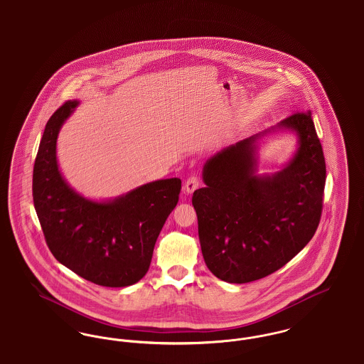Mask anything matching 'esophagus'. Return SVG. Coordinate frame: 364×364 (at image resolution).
Segmentation results:
<instances>
[{
	"mask_svg": "<svg viewBox=\"0 0 364 364\" xmlns=\"http://www.w3.org/2000/svg\"><path fill=\"white\" fill-rule=\"evenodd\" d=\"M199 184H200L199 178H198L196 176H191L190 178H188V180L186 181V184H184V191H186L187 193H192L193 191L199 187Z\"/></svg>",
	"mask_w": 364,
	"mask_h": 364,
	"instance_id": "34e87169",
	"label": "esophagus"
}]
</instances>
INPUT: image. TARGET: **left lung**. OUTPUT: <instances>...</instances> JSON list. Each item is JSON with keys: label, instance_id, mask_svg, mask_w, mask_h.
Wrapping results in <instances>:
<instances>
[{"label": "left lung", "instance_id": "1", "mask_svg": "<svg viewBox=\"0 0 364 364\" xmlns=\"http://www.w3.org/2000/svg\"><path fill=\"white\" fill-rule=\"evenodd\" d=\"M278 127L296 132L299 149L282 171L259 176L255 143ZM203 181L192 205L208 270L232 284L277 272L307 245L321 221L326 164L311 113L296 112L223 149L206 162Z\"/></svg>", "mask_w": 364, "mask_h": 364}]
</instances>
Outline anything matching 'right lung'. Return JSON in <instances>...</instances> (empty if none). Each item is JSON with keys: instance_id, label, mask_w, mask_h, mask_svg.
I'll list each match as a JSON object with an SVG mask.
<instances>
[{"instance_id": "right-lung-1", "label": "right lung", "mask_w": 364, "mask_h": 364, "mask_svg": "<svg viewBox=\"0 0 364 364\" xmlns=\"http://www.w3.org/2000/svg\"><path fill=\"white\" fill-rule=\"evenodd\" d=\"M77 104L67 101L45 127L33 173L35 210L60 263L97 285L128 287L147 273L156 237L178 202L181 180L153 181L102 203L76 193L58 171L55 144Z\"/></svg>"}]
</instances>
